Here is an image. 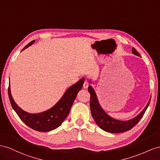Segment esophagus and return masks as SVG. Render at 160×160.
<instances>
[{"instance_id":"esophagus-1","label":"esophagus","mask_w":160,"mask_h":160,"mask_svg":"<svg viewBox=\"0 0 160 160\" xmlns=\"http://www.w3.org/2000/svg\"><path fill=\"white\" fill-rule=\"evenodd\" d=\"M88 81H87V80H85L84 83V84H83V88L86 89V88H88Z\"/></svg>"}]
</instances>
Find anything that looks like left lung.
Listing matches in <instances>:
<instances>
[{
	"instance_id": "1",
	"label": "left lung",
	"mask_w": 160,
	"mask_h": 160,
	"mask_svg": "<svg viewBox=\"0 0 160 160\" xmlns=\"http://www.w3.org/2000/svg\"><path fill=\"white\" fill-rule=\"evenodd\" d=\"M132 53L135 56L141 57L140 54L133 48H132ZM89 82L92 84V81L90 79L89 80ZM88 90L90 94V111L94 120L100 129L104 131L108 132V133H122V132H125L131 129L142 118L149 106L150 100H151V97H150L147 105L143 109V111L136 117L127 121H121L112 118L104 111V109L100 106L97 95L96 94L95 90L92 86L90 85Z\"/></svg>"
}]
</instances>
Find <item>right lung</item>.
Returning a JSON list of instances; mask_svg holds the SVG:
<instances>
[{"mask_svg":"<svg viewBox=\"0 0 160 160\" xmlns=\"http://www.w3.org/2000/svg\"><path fill=\"white\" fill-rule=\"evenodd\" d=\"M33 43H35V40L27 44L22 51L31 46ZM84 80L85 78H82L76 83L70 86L55 105L42 112L30 113L22 110L18 106L12 97L10 84L8 90V97L12 108L27 126L35 131L48 132L56 129L60 126L69 115L72 104L78 93L82 88Z\"/></svg>","mask_w":160,"mask_h":160,"instance_id":"1","label":"right lung"}]
</instances>
